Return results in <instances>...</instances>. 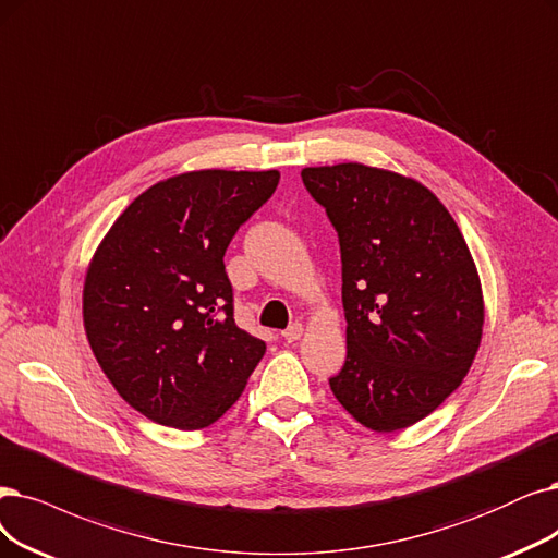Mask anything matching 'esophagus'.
I'll return each instance as SVG.
<instances>
[{
  "instance_id": "obj_1",
  "label": "esophagus",
  "mask_w": 558,
  "mask_h": 558,
  "mask_svg": "<svg viewBox=\"0 0 558 558\" xmlns=\"http://www.w3.org/2000/svg\"><path fill=\"white\" fill-rule=\"evenodd\" d=\"M302 333H304V325H302V323H293L291 327L281 331V337H283L288 343H293V341H298V339L302 337Z\"/></svg>"
}]
</instances>
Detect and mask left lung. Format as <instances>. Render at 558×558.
Wrapping results in <instances>:
<instances>
[{
	"label": "left lung",
	"mask_w": 558,
	"mask_h": 558,
	"mask_svg": "<svg viewBox=\"0 0 558 558\" xmlns=\"http://www.w3.org/2000/svg\"><path fill=\"white\" fill-rule=\"evenodd\" d=\"M302 181L341 244L348 354L329 387L375 433L414 426L462 385L483 339L472 252L410 175L341 162L306 167Z\"/></svg>",
	"instance_id": "1"
}]
</instances>
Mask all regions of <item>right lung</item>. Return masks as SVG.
I'll return each instance as SVG.
<instances>
[{
    "instance_id": "obj_1",
    "label": "right lung",
    "mask_w": 558,
    "mask_h": 558,
    "mask_svg": "<svg viewBox=\"0 0 558 558\" xmlns=\"http://www.w3.org/2000/svg\"><path fill=\"white\" fill-rule=\"evenodd\" d=\"M277 185V169L165 178L117 217L86 267L88 345L125 403L160 426H213L265 354L233 320L225 252Z\"/></svg>"
}]
</instances>
